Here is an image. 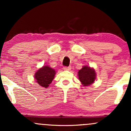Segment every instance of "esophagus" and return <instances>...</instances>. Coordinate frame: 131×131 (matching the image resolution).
Returning a JSON list of instances; mask_svg holds the SVG:
<instances>
[{
    "label": "esophagus",
    "instance_id": "obj_1",
    "mask_svg": "<svg viewBox=\"0 0 131 131\" xmlns=\"http://www.w3.org/2000/svg\"><path fill=\"white\" fill-rule=\"evenodd\" d=\"M71 69V67H64L63 70L64 71H70Z\"/></svg>",
    "mask_w": 131,
    "mask_h": 131
}]
</instances>
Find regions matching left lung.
Returning a JSON list of instances; mask_svg holds the SVG:
<instances>
[{
    "label": "left lung",
    "mask_w": 131,
    "mask_h": 131,
    "mask_svg": "<svg viewBox=\"0 0 131 131\" xmlns=\"http://www.w3.org/2000/svg\"><path fill=\"white\" fill-rule=\"evenodd\" d=\"M95 71L93 68L85 65L78 71V78L83 86L92 84L96 79Z\"/></svg>",
    "instance_id": "left-lung-1"
}]
</instances>
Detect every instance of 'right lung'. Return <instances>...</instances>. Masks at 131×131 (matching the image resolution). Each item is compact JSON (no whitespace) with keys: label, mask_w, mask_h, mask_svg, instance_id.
I'll return each instance as SVG.
<instances>
[{"label":"right lung","mask_w":131,"mask_h":131,"mask_svg":"<svg viewBox=\"0 0 131 131\" xmlns=\"http://www.w3.org/2000/svg\"><path fill=\"white\" fill-rule=\"evenodd\" d=\"M56 71L54 69L47 65L40 68L34 74V79L41 87L47 88L54 79Z\"/></svg>","instance_id":"right-lung-1"}]
</instances>
